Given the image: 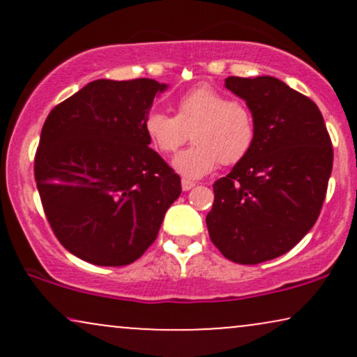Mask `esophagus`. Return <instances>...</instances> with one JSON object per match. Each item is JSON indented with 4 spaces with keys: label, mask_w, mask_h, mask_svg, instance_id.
<instances>
[{
    "label": "esophagus",
    "mask_w": 357,
    "mask_h": 357,
    "mask_svg": "<svg viewBox=\"0 0 357 357\" xmlns=\"http://www.w3.org/2000/svg\"><path fill=\"white\" fill-rule=\"evenodd\" d=\"M196 184L192 183V181H190V179H186V178H183L181 179V188H183V191H190V190H192V188H195Z\"/></svg>",
    "instance_id": "34e87169"
}]
</instances>
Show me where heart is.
Wrapping results in <instances>:
<instances>
[{"label":"heart","mask_w":357,"mask_h":357,"mask_svg":"<svg viewBox=\"0 0 357 357\" xmlns=\"http://www.w3.org/2000/svg\"><path fill=\"white\" fill-rule=\"evenodd\" d=\"M144 132L159 153L179 149L191 132V142L173 159V167L188 179L210 174L216 166H233L245 159L257 139L252 110L227 93L199 85L176 102L174 116L151 110L144 119Z\"/></svg>","instance_id":"obj_1"}]
</instances>
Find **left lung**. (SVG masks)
Listing matches in <instances>:
<instances>
[{"instance_id": "left-lung-1", "label": "left lung", "mask_w": 357, "mask_h": 357, "mask_svg": "<svg viewBox=\"0 0 357 357\" xmlns=\"http://www.w3.org/2000/svg\"><path fill=\"white\" fill-rule=\"evenodd\" d=\"M247 102L257 139L245 159L213 184L206 227L228 260L255 265L292 250L319 218L333 171L321 110L275 77H228Z\"/></svg>"}]
</instances>
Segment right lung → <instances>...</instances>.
Segmentation results:
<instances>
[{
	"label": "right lung",
	"mask_w": 357,
	"mask_h": 357,
	"mask_svg": "<svg viewBox=\"0 0 357 357\" xmlns=\"http://www.w3.org/2000/svg\"><path fill=\"white\" fill-rule=\"evenodd\" d=\"M166 84L93 80L52 109L35 154V181L53 233L102 267L136 261L153 245L181 179L144 132Z\"/></svg>",
	"instance_id": "add662e5"
}]
</instances>
